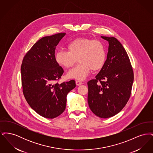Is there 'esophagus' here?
Listing matches in <instances>:
<instances>
[{
    "label": "esophagus",
    "instance_id": "esophagus-1",
    "mask_svg": "<svg viewBox=\"0 0 153 153\" xmlns=\"http://www.w3.org/2000/svg\"><path fill=\"white\" fill-rule=\"evenodd\" d=\"M76 85H81V84H82V82H81V81H76Z\"/></svg>",
    "mask_w": 153,
    "mask_h": 153
}]
</instances>
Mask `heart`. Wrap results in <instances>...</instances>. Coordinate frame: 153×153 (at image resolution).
Here are the masks:
<instances>
[{
  "instance_id": "obj_1",
  "label": "heart",
  "mask_w": 153,
  "mask_h": 153,
  "mask_svg": "<svg viewBox=\"0 0 153 153\" xmlns=\"http://www.w3.org/2000/svg\"><path fill=\"white\" fill-rule=\"evenodd\" d=\"M68 51H59L55 54L57 64L64 68L72 67L77 59L79 63L67 73L69 79L84 80L92 69H102L106 61L105 46L99 40L78 38L70 42Z\"/></svg>"
}]
</instances>
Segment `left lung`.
Returning <instances> with one entry per match:
<instances>
[{
    "label": "left lung",
    "instance_id": "1",
    "mask_svg": "<svg viewBox=\"0 0 153 153\" xmlns=\"http://www.w3.org/2000/svg\"><path fill=\"white\" fill-rule=\"evenodd\" d=\"M101 37L108 42V51L105 63L96 79L88 82V102L94 114L105 119L117 115L128 101L134 73L120 42L115 37Z\"/></svg>",
    "mask_w": 153,
    "mask_h": 153
}]
</instances>
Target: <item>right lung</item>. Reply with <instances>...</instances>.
Segmentation results:
<instances>
[{"instance_id":"obj_1","label":"right lung","mask_w":153,"mask_h":153,"mask_svg":"<svg viewBox=\"0 0 153 153\" xmlns=\"http://www.w3.org/2000/svg\"><path fill=\"white\" fill-rule=\"evenodd\" d=\"M65 33L44 36L38 40L23 59V93L38 114L48 119L60 115L65 109L66 96L76 87L74 80L56 82L64 70L55 60V50Z\"/></svg>"}]
</instances>
